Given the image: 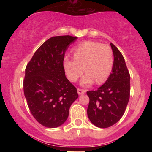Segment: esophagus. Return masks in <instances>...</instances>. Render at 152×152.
I'll use <instances>...</instances> for the list:
<instances>
[{"label":"esophagus","mask_w":152,"mask_h":152,"mask_svg":"<svg viewBox=\"0 0 152 152\" xmlns=\"http://www.w3.org/2000/svg\"><path fill=\"white\" fill-rule=\"evenodd\" d=\"M77 91H78V94H79V95H81V94H85V92H86V91L83 90V89H81V88H78Z\"/></svg>","instance_id":"34e87169"}]
</instances>
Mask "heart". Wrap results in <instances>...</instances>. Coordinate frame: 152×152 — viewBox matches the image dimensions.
Here are the masks:
<instances>
[{
  "instance_id": "b5f03b06",
  "label": "heart",
  "mask_w": 152,
  "mask_h": 152,
  "mask_svg": "<svg viewBox=\"0 0 152 152\" xmlns=\"http://www.w3.org/2000/svg\"><path fill=\"white\" fill-rule=\"evenodd\" d=\"M73 52L74 58L66 56L63 61L64 69L70 81H77L84 70L86 72L81 78V86H89L95 81L101 84L107 80L114 63L112 50L109 46L85 41L75 47Z\"/></svg>"
}]
</instances>
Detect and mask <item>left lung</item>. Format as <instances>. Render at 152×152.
I'll use <instances>...</instances> for the list:
<instances>
[{"label":"left lung","instance_id":"8db88e82","mask_svg":"<svg viewBox=\"0 0 152 152\" xmlns=\"http://www.w3.org/2000/svg\"><path fill=\"white\" fill-rule=\"evenodd\" d=\"M110 45L114 54L112 73L98 89L87 91L88 117L99 128H108L119 121L130 96V75L124 58L113 43Z\"/></svg>","mask_w":152,"mask_h":152}]
</instances>
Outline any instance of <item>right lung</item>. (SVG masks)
<instances>
[{
    "label": "right lung",
    "mask_w": 152,
    "mask_h": 152,
    "mask_svg": "<svg viewBox=\"0 0 152 152\" xmlns=\"http://www.w3.org/2000/svg\"><path fill=\"white\" fill-rule=\"evenodd\" d=\"M77 38L71 36L50 38L26 66L23 91L28 106L36 121L48 128L64 124L71 104L78 97L63 66L65 52Z\"/></svg>",
    "instance_id": "1"
}]
</instances>
